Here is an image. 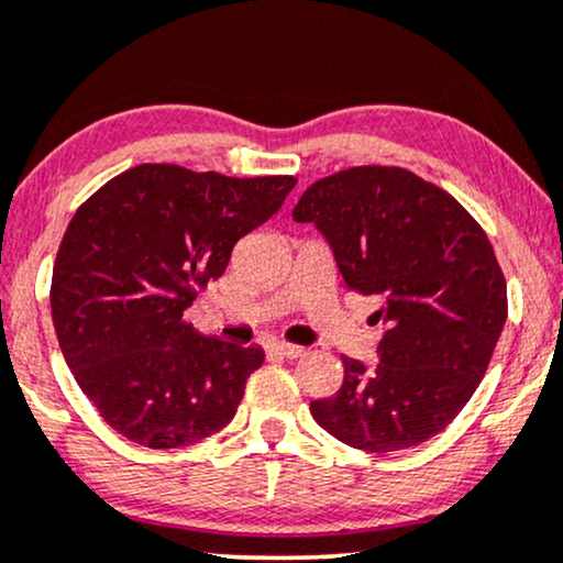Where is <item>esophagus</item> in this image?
I'll use <instances>...</instances> for the list:
<instances>
[{"instance_id":"1","label":"esophagus","mask_w":563,"mask_h":563,"mask_svg":"<svg viewBox=\"0 0 563 563\" xmlns=\"http://www.w3.org/2000/svg\"><path fill=\"white\" fill-rule=\"evenodd\" d=\"M273 351L277 355H286V358H301L306 353L301 345H294V343H273Z\"/></svg>"}]
</instances>
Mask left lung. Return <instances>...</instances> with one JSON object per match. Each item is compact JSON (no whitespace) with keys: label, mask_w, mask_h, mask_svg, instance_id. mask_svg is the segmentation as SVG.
I'll return each mask as SVG.
<instances>
[{"label":"left lung","mask_w":563,"mask_h":563,"mask_svg":"<svg viewBox=\"0 0 563 563\" xmlns=\"http://www.w3.org/2000/svg\"><path fill=\"white\" fill-rule=\"evenodd\" d=\"M332 249L345 286L382 296L379 364L343 358V387L311 402L327 433L366 452L437 437L465 408L507 322V283L457 199L405 168L358 166L294 208Z\"/></svg>","instance_id":"8db88e82"}]
</instances>
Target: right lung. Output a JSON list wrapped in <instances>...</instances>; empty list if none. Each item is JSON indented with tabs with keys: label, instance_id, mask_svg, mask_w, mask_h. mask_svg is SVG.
I'll list each match as a JSON object with an SVG mask.
<instances>
[{
	"label": "right lung",
	"instance_id": "obj_1",
	"mask_svg": "<svg viewBox=\"0 0 563 563\" xmlns=\"http://www.w3.org/2000/svg\"><path fill=\"white\" fill-rule=\"evenodd\" d=\"M294 187V176L233 179L142 163L75 212L54 262V330L113 431L174 450L231 423L265 351L199 334L184 309Z\"/></svg>",
	"mask_w": 563,
	"mask_h": 563
}]
</instances>
